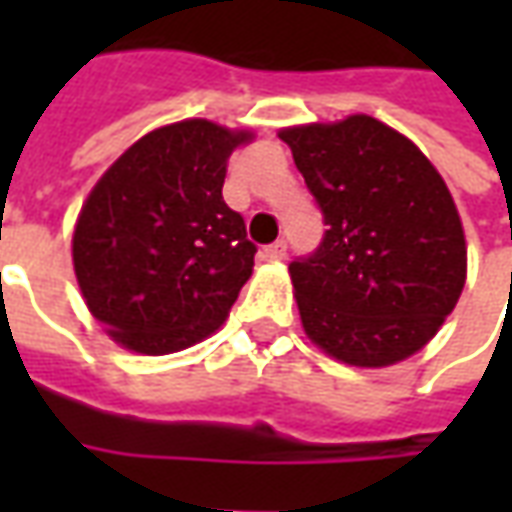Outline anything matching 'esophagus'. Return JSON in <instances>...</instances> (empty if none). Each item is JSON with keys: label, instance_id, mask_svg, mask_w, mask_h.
Listing matches in <instances>:
<instances>
[{"label": "esophagus", "instance_id": "34e87169", "mask_svg": "<svg viewBox=\"0 0 512 512\" xmlns=\"http://www.w3.org/2000/svg\"><path fill=\"white\" fill-rule=\"evenodd\" d=\"M288 255V244L279 238V241H274V244H268L266 249H263V257L266 260H282V257Z\"/></svg>", "mask_w": 512, "mask_h": 512}]
</instances>
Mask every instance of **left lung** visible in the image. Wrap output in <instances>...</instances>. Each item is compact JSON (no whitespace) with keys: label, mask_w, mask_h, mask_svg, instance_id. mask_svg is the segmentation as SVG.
I'll return each mask as SVG.
<instances>
[{"label":"left lung","mask_w":512,"mask_h":512,"mask_svg":"<svg viewBox=\"0 0 512 512\" xmlns=\"http://www.w3.org/2000/svg\"><path fill=\"white\" fill-rule=\"evenodd\" d=\"M323 213L321 246L290 263L304 332L354 367L417 354L455 310L466 241L447 183L376 117L282 128Z\"/></svg>","instance_id":"obj_1"}]
</instances>
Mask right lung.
Segmentation results:
<instances>
[{"mask_svg":"<svg viewBox=\"0 0 512 512\" xmlns=\"http://www.w3.org/2000/svg\"><path fill=\"white\" fill-rule=\"evenodd\" d=\"M249 139L211 120L172 123L95 183L73 230V271L115 343L175 354L224 323L257 252L222 197L227 158Z\"/></svg>","mask_w":512,"mask_h":512,"instance_id":"obj_1","label":"right lung"}]
</instances>
